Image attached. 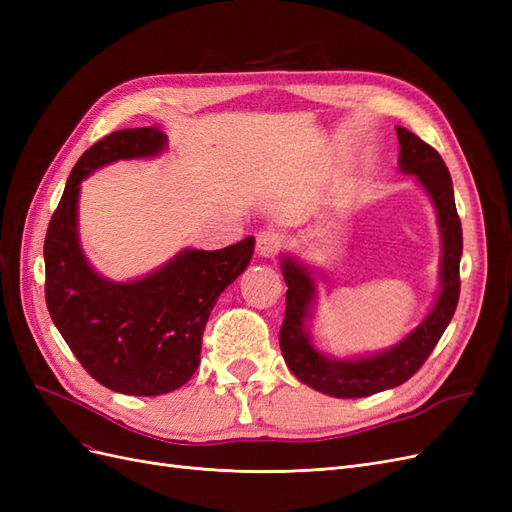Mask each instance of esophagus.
I'll return each instance as SVG.
<instances>
[{
  "label": "esophagus",
  "mask_w": 512,
  "mask_h": 512,
  "mask_svg": "<svg viewBox=\"0 0 512 512\" xmlns=\"http://www.w3.org/2000/svg\"><path fill=\"white\" fill-rule=\"evenodd\" d=\"M256 247H258V254L262 258H275L277 252H280V247H282V237L273 230H265V232H260V235H258Z\"/></svg>",
  "instance_id": "obj_1"
}]
</instances>
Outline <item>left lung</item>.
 Returning a JSON list of instances; mask_svg holds the SVG:
<instances>
[{
    "mask_svg": "<svg viewBox=\"0 0 512 512\" xmlns=\"http://www.w3.org/2000/svg\"><path fill=\"white\" fill-rule=\"evenodd\" d=\"M399 138V170L414 175L436 209L442 258L440 290L429 314L399 344L382 352L337 359L320 352L307 331L318 299L314 271L290 254H282L286 290V316L280 348L288 369L312 389L342 399L367 397L404 384L427 361L431 350L451 322L459 301V260L463 252L461 222L455 207L451 173L440 153L406 128H395Z\"/></svg>",
    "mask_w": 512,
    "mask_h": 512,
    "instance_id": "8db88e82",
    "label": "left lung"
}]
</instances>
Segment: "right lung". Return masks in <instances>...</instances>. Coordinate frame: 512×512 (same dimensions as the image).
Listing matches in <instances>:
<instances>
[{
  "mask_svg": "<svg viewBox=\"0 0 512 512\" xmlns=\"http://www.w3.org/2000/svg\"><path fill=\"white\" fill-rule=\"evenodd\" d=\"M166 145L158 128L100 138L72 168L44 239V297L57 331L91 378L123 395H164L194 376L211 309L254 254V237L215 252L185 247L130 282L89 265L79 239L81 183L117 160L156 158Z\"/></svg>",
  "mask_w": 512,
  "mask_h": 512,
  "instance_id": "obj_1",
  "label": "right lung"
}]
</instances>
